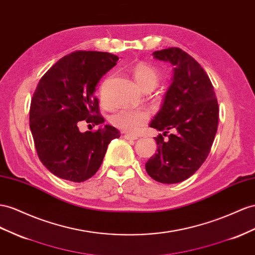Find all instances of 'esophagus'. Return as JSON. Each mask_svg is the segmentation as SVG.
I'll return each mask as SVG.
<instances>
[{"label":"esophagus","instance_id":"obj_1","mask_svg":"<svg viewBox=\"0 0 255 255\" xmlns=\"http://www.w3.org/2000/svg\"><path fill=\"white\" fill-rule=\"evenodd\" d=\"M125 138L128 140H137L138 139V137L135 136V135H129V134H126L125 135Z\"/></svg>","mask_w":255,"mask_h":255}]
</instances>
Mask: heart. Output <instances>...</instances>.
Masks as SVG:
<instances>
[{"label": "heart", "mask_w": 255, "mask_h": 255, "mask_svg": "<svg viewBox=\"0 0 255 255\" xmlns=\"http://www.w3.org/2000/svg\"><path fill=\"white\" fill-rule=\"evenodd\" d=\"M133 76L142 90L146 89H153L159 82V74L147 64L139 63L137 64L133 70ZM149 120V114L144 109H132V108H123L117 113H115L111 122L113 126L118 128L125 132L135 134L138 133Z\"/></svg>", "instance_id": "1"}]
</instances>
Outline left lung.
Returning a JSON list of instances; mask_svg holds the SVG:
<instances>
[{"label":"left lung","instance_id":"left-lung-1","mask_svg":"<svg viewBox=\"0 0 255 255\" xmlns=\"http://www.w3.org/2000/svg\"><path fill=\"white\" fill-rule=\"evenodd\" d=\"M153 58L173 65V78L160 111L150 128L162 130L155 137L157 152L146 163L148 175L166 184L181 182L207 159L218 129L219 105L204 68L179 48L154 51Z\"/></svg>","mask_w":255,"mask_h":255}]
</instances>
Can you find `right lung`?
I'll list each match as a JSON object with an SVG mask.
<instances>
[{
    "instance_id": "1",
    "label": "right lung",
    "mask_w": 255,
    "mask_h": 255,
    "mask_svg": "<svg viewBox=\"0 0 255 255\" xmlns=\"http://www.w3.org/2000/svg\"><path fill=\"white\" fill-rule=\"evenodd\" d=\"M119 58L100 51H76L53 64L40 78L30 107V128L39 160L51 174L73 182L99 170L108 143L119 130L105 125L94 96L100 79ZM100 125L81 133L80 121Z\"/></svg>"
}]
</instances>
